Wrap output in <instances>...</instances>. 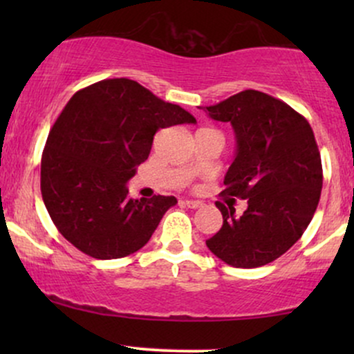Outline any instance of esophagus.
<instances>
[{
	"instance_id": "obj_1",
	"label": "esophagus",
	"mask_w": 354,
	"mask_h": 354,
	"mask_svg": "<svg viewBox=\"0 0 354 354\" xmlns=\"http://www.w3.org/2000/svg\"><path fill=\"white\" fill-rule=\"evenodd\" d=\"M183 206H188V208H191V209H196V208H200V206L203 205L201 201H194V200H181L180 201Z\"/></svg>"
}]
</instances>
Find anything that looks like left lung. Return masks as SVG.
Listing matches in <instances>:
<instances>
[{
	"mask_svg": "<svg viewBox=\"0 0 354 354\" xmlns=\"http://www.w3.org/2000/svg\"><path fill=\"white\" fill-rule=\"evenodd\" d=\"M231 123L236 156L225 176L223 226L206 246L226 265L258 268L274 261L301 238L319 203L323 168L315 133L290 104L256 89L206 106ZM246 199L241 217L234 198Z\"/></svg>",
	"mask_w": 354,
	"mask_h": 354,
	"instance_id": "obj_1",
	"label": "left lung"
}]
</instances>
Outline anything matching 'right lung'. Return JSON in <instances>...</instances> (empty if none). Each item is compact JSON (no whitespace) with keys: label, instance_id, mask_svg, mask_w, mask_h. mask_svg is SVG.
<instances>
[{"label":"right lung","instance_id":"1","mask_svg":"<svg viewBox=\"0 0 354 354\" xmlns=\"http://www.w3.org/2000/svg\"><path fill=\"white\" fill-rule=\"evenodd\" d=\"M196 123L128 78L103 80L76 91L48 135L41 194L55 226L96 259L135 253L149 241L174 196L129 198L126 183L148 160L160 128Z\"/></svg>","mask_w":354,"mask_h":354}]
</instances>
